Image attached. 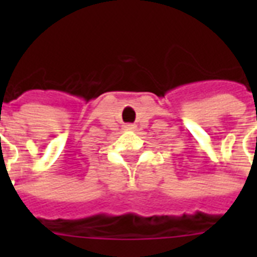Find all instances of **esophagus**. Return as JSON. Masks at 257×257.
<instances>
[{
  "label": "esophagus",
  "mask_w": 257,
  "mask_h": 257,
  "mask_svg": "<svg viewBox=\"0 0 257 257\" xmlns=\"http://www.w3.org/2000/svg\"><path fill=\"white\" fill-rule=\"evenodd\" d=\"M126 129H128V131H133V129H135V125H126Z\"/></svg>",
  "instance_id": "esophagus-1"
}]
</instances>
